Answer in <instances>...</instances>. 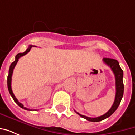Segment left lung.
I'll return each mask as SVG.
<instances>
[{
  "instance_id": "left-lung-1",
  "label": "left lung",
  "mask_w": 135,
  "mask_h": 135,
  "mask_svg": "<svg viewBox=\"0 0 135 135\" xmlns=\"http://www.w3.org/2000/svg\"><path fill=\"white\" fill-rule=\"evenodd\" d=\"M103 61L105 64L108 65L109 67L111 69V70L114 74L115 76V80H116V95H115V100L113 102V105L111 106L109 110L106 112V113L100 116L96 117V118H91V117H88V116H84L80 114L78 112H76L77 114H79V116L84 118L86 120H88L89 122H100L102 120H104L108 117L111 116L115 110L117 109V108L119 107V104L121 103L122 97H123V94H124V83H123V71L119 66V62L116 60L113 59H108V58H104L103 59Z\"/></svg>"
}]
</instances>
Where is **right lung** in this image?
Here are the masks:
<instances>
[{
	"instance_id": "1",
	"label": "right lung",
	"mask_w": 135,
	"mask_h": 135,
	"mask_svg": "<svg viewBox=\"0 0 135 135\" xmlns=\"http://www.w3.org/2000/svg\"><path fill=\"white\" fill-rule=\"evenodd\" d=\"M32 46H33V45H30L29 46V47H28L27 49L26 50V51H25L24 53H18L17 55H16V57H15V61H14L13 63H11V66H10L9 71H8V78H7L8 89V91H9V93H10V95H11V97L13 98V100L16 102V103L18 105H19V107H21L22 108H24V109H25V110H32V109H29V108H27L25 107V106L23 105V104H22L21 103H19V102L18 101L17 98H16V97H15V95H13V91H12V89H11V77H12V74H13V69H14L15 66H16V64H17L18 61H19V58H21L22 56H25V55H26L27 53H29V52L30 51L31 48H32Z\"/></svg>"
}]
</instances>
